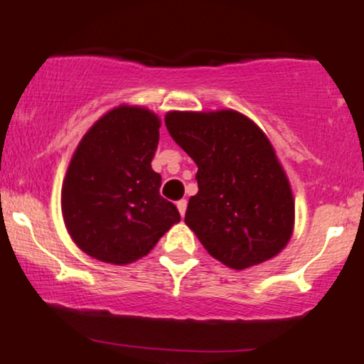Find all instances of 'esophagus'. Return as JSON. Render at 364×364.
<instances>
[{
    "instance_id": "34e87169",
    "label": "esophagus",
    "mask_w": 364,
    "mask_h": 364,
    "mask_svg": "<svg viewBox=\"0 0 364 364\" xmlns=\"http://www.w3.org/2000/svg\"><path fill=\"white\" fill-rule=\"evenodd\" d=\"M176 207H178L179 214H181L183 217H185V212H186V207H188V202H186V200H179V202L176 203Z\"/></svg>"
}]
</instances>
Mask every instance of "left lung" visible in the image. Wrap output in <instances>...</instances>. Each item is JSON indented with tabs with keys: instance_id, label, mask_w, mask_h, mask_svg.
Instances as JSON below:
<instances>
[{
	"instance_id": "left-lung-1",
	"label": "left lung",
	"mask_w": 364,
	"mask_h": 364,
	"mask_svg": "<svg viewBox=\"0 0 364 364\" xmlns=\"http://www.w3.org/2000/svg\"><path fill=\"white\" fill-rule=\"evenodd\" d=\"M166 127L198 166L185 223L203 248L235 270L281 253L294 228V198L265 133L232 109L173 111Z\"/></svg>"
}]
</instances>
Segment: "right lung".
Returning <instances> with one entry per match:
<instances>
[{"label": "right lung", "mask_w": 364, "mask_h": 364, "mask_svg": "<svg viewBox=\"0 0 364 364\" xmlns=\"http://www.w3.org/2000/svg\"><path fill=\"white\" fill-rule=\"evenodd\" d=\"M159 128L152 111L123 104L95 121L75 150L61 210L75 245L89 257L127 265L181 219L159 193L161 174L150 166Z\"/></svg>", "instance_id": "right-lung-1"}]
</instances>
